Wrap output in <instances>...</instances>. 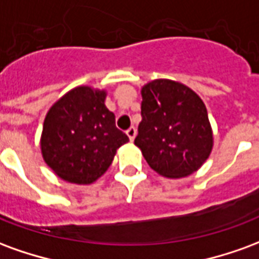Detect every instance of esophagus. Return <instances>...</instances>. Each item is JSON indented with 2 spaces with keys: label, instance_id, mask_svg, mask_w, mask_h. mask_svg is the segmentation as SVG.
<instances>
[{
  "label": "esophagus",
  "instance_id": "34e87169",
  "mask_svg": "<svg viewBox=\"0 0 259 259\" xmlns=\"http://www.w3.org/2000/svg\"><path fill=\"white\" fill-rule=\"evenodd\" d=\"M126 135H127V137L130 139V141L135 140L136 135H137V130H136L135 126H132V127H129V129L126 130Z\"/></svg>",
  "mask_w": 259,
  "mask_h": 259
}]
</instances>
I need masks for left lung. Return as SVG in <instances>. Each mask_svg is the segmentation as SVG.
Instances as JSON below:
<instances>
[{
  "mask_svg": "<svg viewBox=\"0 0 259 259\" xmlns=\"http://www.w3.org/2000/svg\"><path fill=\"white\" fill-rule=\"evenodd\" d=\"M141 122L135 144L161 176L180 179L194 174L213 147L205 104L179 81L157 79L141 89Z\"/></svg>",
  "mask_w": 259,
  "mask_h": 259,
  "instance_id": "1",
  "label": "left lung"
}]
</instances>
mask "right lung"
Returning <instances> with one entry per match:
<instances>
[{
    "label": "right lung",
    "instance_id": "add662e5",
    "mask_svg": "<svg viewBox=\"0 0 259 259\" xmlns=\"http://www.w3.org/2000/svg\"><path fill=\"white\" fill-rule=\"evenodd\" d=\"M107 91L79 85L50 108L41 133V154L54 174L68 183L91 185L107 172L129 137L105 107Z\"/></svg>",
    "mask_w": 259,
    "mask_h": 259
}]
</instances>
